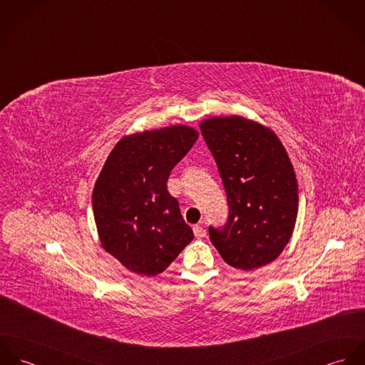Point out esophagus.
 Returning <instances> with one entry per match:
<instances>
[{
  "label": "esophagus",
  "mask_w": 365,
  "mask_h": 365,
  "mask_svg": "<svg viewBox=\"0 0 365 365\" xmlns=\"http://www.w3.org/2000/svg\"><path fill=\"white\" fill-rule=\"evenodd\" d=\"M192 230H194V235H195V237H197V239H202V237H205V236H207V230H205V229H204V226H201V225L194 226V227H192Z\"/></svg>",
  "instance_id": "obj_1"
}]
</instances>
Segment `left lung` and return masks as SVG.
<instances>
[{"instance_id": "left-lung-1", "label": "left lung", "mask_w": 365, "mask_h": 365, "mask_svg": "<svg viewBox=\"0 0 365 365\" xmlns=\"http://www.w3.org/2000/svg\"><path fill=\"white\" fill-rule=\"evenodd\" d=\"M227 195L229 220L209 239L229 265L252 271L275 260L297 223L299 188L274 130L240 115L200 123Z\"/></svg>"}]
</instances>
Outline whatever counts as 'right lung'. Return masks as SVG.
Segmentation results:
<instances>
[{"mask_svg":"<svg viewBox=\"0 0 365 365\" xmlns=\"http://www.w3.org/2000/svg\"><path fill=\"white\" fill-rule=\"evenodd\" d=\"M198 136L187 125L143 130L123 136L106 157L93 212L105 252L129 271L157 275L194 239L167 180Z\"/></svg>","mask_w":365,"mask_h":365,"instance_id":"right-lung-1","label":"right lung"}]
</instances>
